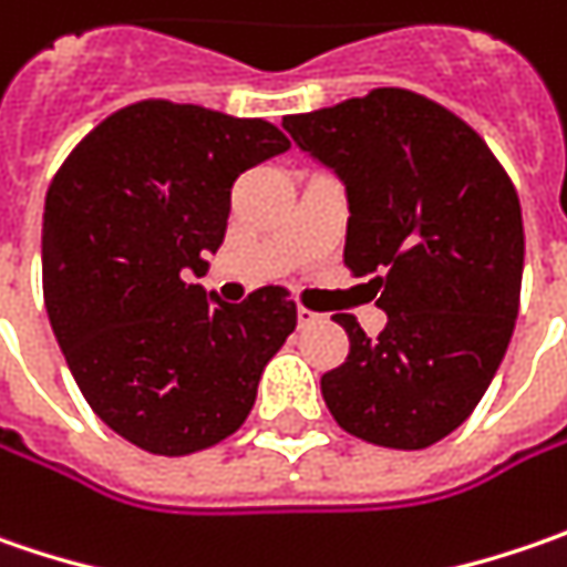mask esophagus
Segmentation results:
<instances>
[{"mask_svg": "<svg viewBox=\"0 0 567 567\" xmlns=\"http://www.w3.org/2000/svg\"><path fill=\"white\" fill-rule=\"evenodd\" d=\"M323 317L320 313H313L308 308H298V327H310V323H320Z\"/></svg>", "mask_w": 567, "mask_h": 567, "instance_id": "1", "label": "esophagus"}]
</instances>
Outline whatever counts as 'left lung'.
<instances>
[{
    "label": "left lung",
    "instance_id": "8db88e82",
    "mask_svg": "<svg viewBox=\"0 0 567 567\" xmlns=\"http://www.w3.org/2000/svg\"><path fill=\"white\" fill-rule=\"evenodd\" d=\"M295 145L346 186V266L374 276L386 327L349 313V358L320 378L339 429L422 451L460 429L507 352L524 218L505 167L460 116L403 87L285 116Z\"/></svg>",
    "mask_w": 567,
    "mask_h": 567
}]
</instances>
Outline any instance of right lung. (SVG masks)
I'll list each match as a JSON object with an SVG mask.
<instances>
[{"instance_id":"add662e5","label":"right lung","mask_w":567,"mask_h":567,"mask_svg":"<svg viewBox=\"0 0 567 567\" xmlns=\"http://www.w3.org/2000/svg\"><path fill=\"white\" fill-rule=\"evenodd\" d=\"M282 152L266 120L138 101L91 130L47 189L50 327L87 406L148 454L235 434L298 323L282 285L228 305L184 282L221 247L237 177Z\"/></svg>"}]
</instances>
